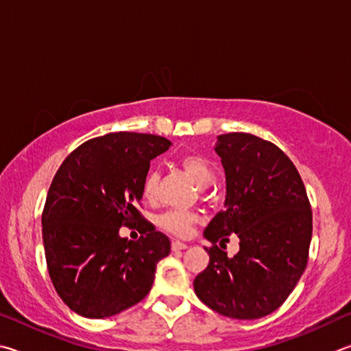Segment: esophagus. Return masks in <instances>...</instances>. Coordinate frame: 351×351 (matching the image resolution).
Listing matches in <instances>:
<instances>
[{
	"label": "esophagus",
	"mask_w": 351,
	"mask_h": 351,
	"mask_svg": "<svg viewBox=\"0 0 351 351\" xmlns=\"http://www.w3.org/2000/svg\"><path fill=\"white\" fill-rule=\"evenodd\" d=\"M186 248H188L186 243L179 242V241L172 242V251H180V250H186Z\"/></svg>",
	"instance_id": "34e87169"
}]
</instances>
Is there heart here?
Returning <instances> with one entry per match:
<instances>
[{"mask_svg": "<svg viewBox=\"0 0 351 351\" xmlns=\"http://www.w3.org/2000/svg\"><path fill=\"white\" fill-rule=\"evenodd\" d=\"M177 163L182 168V171L191 179L195 185L199 188H206L210 186L214 182V177H216V172H214L213 163L202 154L195 152H188L180 156L177 160ZM158 183V174L157 171H149L147 176L145 177L143 182V195L145 199L151 200L156 195ZM200 222V216L195 213H183V211H168L162 214L157 219V225L163 231L169 232V234L174 236H188L191 232L193 226Z\"/></svg>", "mask_w": 351, "mask_h": 351, "instance_id": "obj_1", "label": "heart"}]
</instances>
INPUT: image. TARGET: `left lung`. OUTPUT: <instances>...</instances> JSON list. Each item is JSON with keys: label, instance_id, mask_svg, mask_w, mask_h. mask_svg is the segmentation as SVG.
I'll use <instances>...</instances> for the list:
<instances>
[{"label": "left lung", "instance_id": "obj_1", "mask_svg": "<svg viewBox=\"0 0 351 351\" xmlns=\"http://www.w3.org/2000/svg\"><path fill=\"white\" fill-rule=\"evenodd\" d=\"M226 177L225 210L204 231L210 263L194 279L197 298L232 319H259L285 302L308 262L313 214L296 166L271 141L253 134L217 137ZM234 232L239 253L215 243Z\"/></svg>", "mask_w": 351, "mask_h": 351}]
</instances>
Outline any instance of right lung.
<instances>
[{
  "mask_svg": "<svg viewBox=\"0 0 351 351\" xmlns=\"http://www.w3.org/2000/svg\"><path fill=\"white\" fill-rule=\"evenodd\" d=\"M169 146L160 135L106 134L80 145L55 174L41 217L43 243L55 290L77 315H119L149 293L171 242L137 208L149 162ZM135 223L138 241L119 237L123 224Z\"/></svg>",
  "mask_w": 351,
  "mask_h": 351,
  "instance_id": "add662e5",
  "label": "right lung"
}]
</instances>
